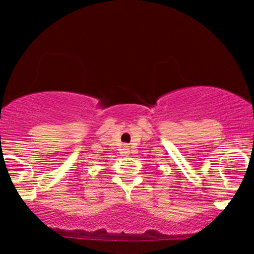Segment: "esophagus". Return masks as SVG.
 Listing matches in <instances>:
<instances>
[{"label":"esophagus","mask_w":254,"mask_h":254,"mask_svg":"<svg viewBox=\"0 0 254 254\" xmlns=\"http://www.w3.org/2000/svg\"><path fill=\"white\" fill-rule=\"evenodd\" d=\"M122 153H123L124 156H127V154H129V148H127V145H123V147H122Z\"/></svg>","instance_id":"1"}]
</instances>
